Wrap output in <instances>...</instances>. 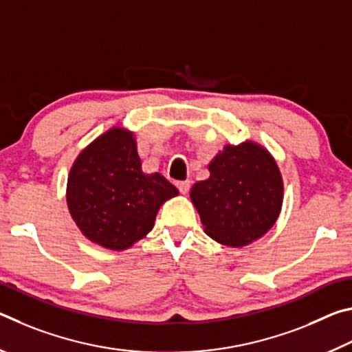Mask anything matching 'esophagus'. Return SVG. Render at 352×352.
I'll list each match as a JSON object with an SVG mask.
<instances>
[{
	"label": "esophagus",
	"mask_w": 352,
	"mask_h": 352,
	"mask_svg": "<svg viewBox=\"0 0 352 352\" xmlns=\"http://www.w3.org/2000/svg\"><path fill=\"white\" fill-rule=\"evenodd\" d=\"M189 186H190V183H189L188 180H184V182H177V188H178V190H180L182 194H188Z\"/></svg>",
	"instance_id": "1"
}]
</instances>
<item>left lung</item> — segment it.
I'll list each match as a JSON object with an SVG mask.
<instances>
[{
	"label": "left lung",
	"instance_id": "obj_1",
	"mask_svg": "<svg viewBox=\"0 0 352 352\" xmlns=\"http://www.w3.org/2000/svg\"><path fill=\"white\" fill-rule=\"evenodd\" d=\"M210 177L190 189L205 233L226 247H245L279 217L284 183L275 158L254 141L225 146L208 164Z\"/></svg>",
	"mask_w": 352,
	"mask_h": 352
}]
</instances>
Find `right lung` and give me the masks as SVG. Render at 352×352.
Returning a JSON list of instances; mask_svg holds the SVG:
<instances>
[{"label": "right lung", "instance_id": "right-lung-1", "mask_svg": "<svg viewBox=\"0 0 352 352\" xmlns=\"http://www.w3.org/2000/svg\"><path fill=\"white\" fill-rule=\"evenodd\" d=\"M178 189L155 172L144 174L133 132L115 126L76 158L67 183V204L82 234L122 252L146 237L157 212Z\"/></svg>", "mask_w": 352, "mask_h": 352}]
</instances>
